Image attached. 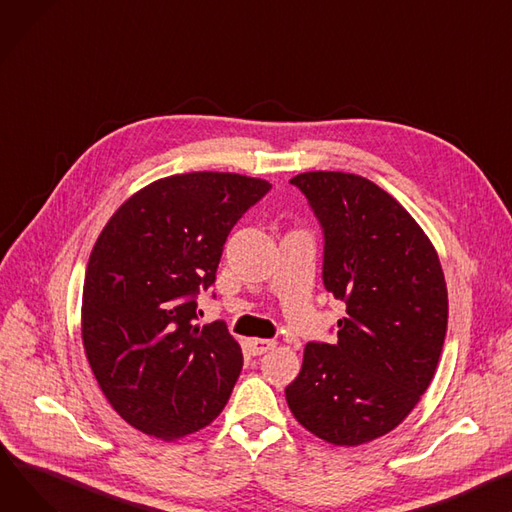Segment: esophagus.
Here are the masks:
<instances>
[{"label":"esophagus","instance_id":"1","mask_svg":"<svg viewBox=\"0 0 512 512\" xmlns=\"http://www.w3.org/2000/svg\"><path fill=\"white\" fill-rule=\"evenodd\" d=\"M249 348H251L253 356H261V354H265V352H269V350H274V348H276V342H274V339L253 337V339H249Z\"/></svg>","mask_w":512,"mask_h":512}]
</instances>
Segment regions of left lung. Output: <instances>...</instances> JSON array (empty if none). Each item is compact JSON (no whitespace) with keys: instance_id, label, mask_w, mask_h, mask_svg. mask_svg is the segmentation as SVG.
I'll return each instance as SVG.
<instances>
[{"instance_id":"1","label":"left lung","mask_w":512,"mask_h":512,"mask_svg":"<svg viewBox=\"0 0 512 512\" xmlns=\"http://www.w3.org/2000/svg\"><path fill=\"white\" fill-rule=\"evenodd\" d=\"M323 228V284L346 302L337 344L311 342L286 387L294 418L337 447L397 428L428 389L449 296L430 238L379 185L313 170L290 179Z\"/></svg>"}]
</instances>
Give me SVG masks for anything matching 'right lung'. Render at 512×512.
<instances>
[{
	"mask_svg": "<svg viewBox=\"0 0 512 512\" xmlns=\"http://www.w3.org/2000/svg\"><path fill=\"white\" fill-rule=\"evenodd\" d=\"M271 189L234 173H187L133 193L96 238L82 294L86 358L113 410L177 440L212 424L243 368L224 321L197 323L226 236Z\"/></svg>",
	"mask_w": 512,
	"mask_h": 512,
	"instance_id": "1",
	"label": "right lung"
}]
</instances>
